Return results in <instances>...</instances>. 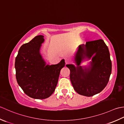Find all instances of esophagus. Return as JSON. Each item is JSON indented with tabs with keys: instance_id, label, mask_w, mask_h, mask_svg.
I'll return each mask as SVG.
<instances>
[{
	"instance_id": "obj_1",
	"label": "esophagus",
	"mask_w": 124,
	"mask_h": 124,
	"mask_svg": "<svg viewBox=\"0 0 124 124\" xmlns=\"http://www.w3.org/2000/svg\"><path fill=\"white\" fill-rule=\"evenodd\" d=\"M65 62L66 64H69V63H70V60L69 59H65Z\"/></svg>"
}]
</instances>
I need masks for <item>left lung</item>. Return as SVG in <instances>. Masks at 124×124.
<instances>
[{"label": "left lung", "mask_w": 124, "mask_h": 124, "mask_svg": "<svg viewBox=\"0 0 124 124\" xmlns=\"http://www.w3.org/2000/svg\"><path fill=\"white\" fill-rule=\"evenodd\" d=\"M94 54L89 68L83 69L79 65L82 60L89 58ZM74 65H66L70 70V80L75 92L90 97L95 95L107 86L112 70V63L108 47L103 39L88 41L80 45L75 56Z\"/></svg>", "instance_id": "8db88e82"}]
</instances>
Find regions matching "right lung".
<instances>
[{
    "mask_svg": "<svg viewBox=\"0 0 124 124\" xmlns=\"http://www.w3.org/2000/svg\"><path fill=\"white\" fill-rule=\"evenodd\" d=\"M43 37L39 35L22 45L15 62L17 83L25 94L35 99H45L53 94L65 64L62 59L57 65H46L39 53Z\"/></svg>",
    "mask_w": 124,
    "mask_h": 124,
    "instance_id": "right-lung-1",
    "label": "right lung"
}]
</instances>
